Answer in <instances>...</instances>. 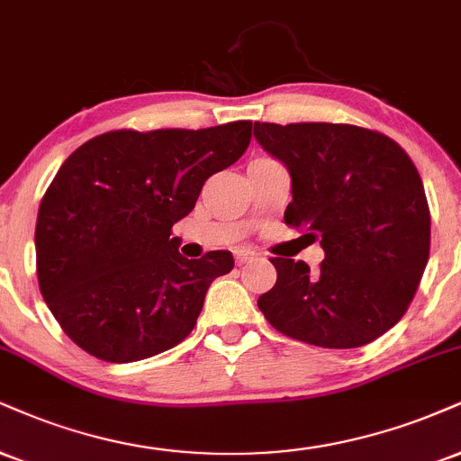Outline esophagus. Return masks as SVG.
I'll return each mask as SVG.
<instances>
[{"label":"esophagus","mask_w":461,"mask_h":461,"mask_svg":"<svg viewBox=\"0 0 461 461\" xmlns=\"http://www.w3.org/2000/svg\"><path fill=\"white\" fill-rule=\"evenodd\" d=\"M234 255H236V262L240 264V266L247 264V262H251V259L258 258V253L251 251V249H236Z\"/></svg>","instance_id":"obj_1"}]
</instances>
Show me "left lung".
Here are the masks:
<instances>
[{
    "instance_id": "obj_1",
    "label": "left lung",
    "mask_w": 461,
    "mask_h": 461,
    "mask_svg": "<svg viewBox=\"0 0 461 461\" xmlns=\"http://www.w3.org/2000/svg\"><path fill=\"white\" fill-rule=\"evenodd\" d=\"M255 140L290 171L285 223L320 240L312 273L273 258L276 284L258 298L276 330L320 348H360L393 329L429 259L431 216L403 148L352 124L255 122Z\"/></svg>"
}]
</instances>
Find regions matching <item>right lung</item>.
Returning a JSON list of instances; mask_svg holds the SVG:
<instances>
[{
	"label": "right lung",
	"instance_id": "right-lung-1",
	"mask_svg": "<svg viewBox=\"0 0 461 461\" xmlns=\"http://www.w3.org/2000/svg\"><path fill=\"white\" fill-rule=\"evenodd\" d=\"M251 126L111 131L64 160L38 210L36 273L81 350L132 363L186 339L234 258H182L171 227L195 208L210 176L245 154Z\"/></svg>",
	"mask_w": 461,
	"mask_h": 461
}]
</instances>
